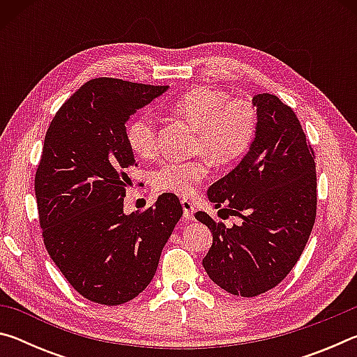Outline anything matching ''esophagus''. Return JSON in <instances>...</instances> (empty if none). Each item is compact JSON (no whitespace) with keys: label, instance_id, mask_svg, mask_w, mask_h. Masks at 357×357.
<instances>
[{"label":"esophagus","instance_id":"esophagus-1","mask_svg":"<svg viewBox=\"0 0 357 357\" xmlns=\"http://www.w3.org/2000/svg\"><path fill=\"white\" fill-rule=\"evenodd\" d=\"M181 204H183V209H184V219L193 220V213H195V206H193V203L190 200H183Z\"/></svg>","mask_w":357,"mask_h":357}]
</instances>
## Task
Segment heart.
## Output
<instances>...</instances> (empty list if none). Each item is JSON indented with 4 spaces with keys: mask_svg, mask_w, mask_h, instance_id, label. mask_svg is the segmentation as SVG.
Here are the masks:
<instances>
[{
    "mask_svg": "<svg viewBox=\"0 0 357 357\" xmlns=\"http://www.w3.org/2000/svg\"><path fill=\"white\" fill-rule=\"evenodd\" d=\"M173 112L195 126L197 151L215 164L225 165L238 160L255 137L257 112L249 100L229 99L225 91L214 88H193L173 104ZM126 140L132 153L148 159L157 153V129L149 114H140L126 129ZM206 159L170 160L151 174L157 190L187 197L206 178Z\"/></svg>",
    "mask_w": 357,
    "mask_h": 357,
    "instance_id": "obj_1",
    "label": "heart"
}]
</instances>
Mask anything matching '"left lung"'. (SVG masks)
<instances>
[{
    "label": "left lung",
    "instance_id": "obj_1",
    "mask_svg": "<svg viewBox=\"0 0 357 357\" xmlns=\"http://www.w3.org/2000/svg\"><path fill=\"white\" fill-rule=\"evenodd\" d=\"M253 105L257 130L249 151L208 190L215 208L243 220L225 227L203 211L195 214L213 233L204 271L222 289L244 298L285 279L305 249L317 215L315 153L298 116L274 94H257Z\"/></svg>",
    "mask_w": 357,
    "mask_h": 357
}]
</instances>
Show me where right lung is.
<instances>
[{
    "label": "right lung",
    "mask_w": 357,
    "mask_h": 357,
    "mask_svg": "<svg viewBox=\"0 0 357 357\" xmlns=\"http://www.w3.org/2000/svg\"><path fill=\"white\" fill-rule=\"evenodd\" d=\"M168 86L94 78L64 102L48 128L36 172L39 223L48 255L83 298L119 305L149 285L183 215L174 193L124 214L135 165L126 123Z\"/></svg>",
    "instance_id": "1"
}]
</instances>
